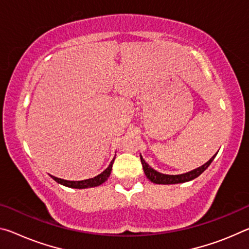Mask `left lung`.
I'll return each mask as SVG.
<instances>
[{"instance_id":"obj_1","label":"left lung","mask_w":249,"mask_h":249,"mask_svg":"<svg viewBox=\"0 0 249 249\" xmlns=\"http://www.w3.org/2000/svg\"><path fill=\"white\" fill-rule=\"evenodd\" d=\"M216 155H217V153L212 157L210 160L206 161L204 165H202V166L193 169V171H191V172L184 173V174H179V175H167V174H163V173L155 171V169L149 166V165L146 163L143 157H142V155H141V161H142V165H143V169H144L146 177H147V178L151 180L152 183L169 185V184L185 183V181L195 179L196 177H198L203 172H205V169L210 166L212 161L214 160Z\"/></svg>"}]
</instances>
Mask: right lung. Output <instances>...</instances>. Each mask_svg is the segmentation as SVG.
Returning <instances> with one entry per match:
<instances>
[{"label":"right lung","mask_w":249,"mask_h":249,"mask_svg":"<svg viewBox=\"0 0 249 249\" xmlns=\"http://www.w3.org/2000/svg\"><path fill=\"white\" fill-rule=\"evenodd\" d=\"M115 157H114L113 160L110 161V164L108 165V167L105 169L104 172H102L100 175H97L93 178H89V179H84V180H66V179H62L58 178V177H55L51 175V177L57 181L58 184L64 185L66 187H71V188H78V189H83V188H89V187H96L100 186L104 183V181L107 180V178L110 175V172H112V167H113V163Z\"/></svg>","instance_id":"obj_1"}]
</instances>
